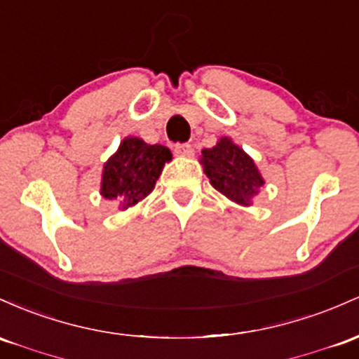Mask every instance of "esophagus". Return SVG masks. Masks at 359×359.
<instances>
[{
    "mask_svg": "<svg viewBox=\"0 0 359 359\" xmlns=\"http://www.w3.org/2000/svg\"><path fill=\"white\" fill-rule=\"evenodd\" d=\"M175 152L178 156H191L193 147H191V144H176Z\"/></svg>",
    "mask_w": 359,
    "mask_h": 359,
    "instance_id": "esophagus-1",
    "label": "esophagus"
}]
</instances>
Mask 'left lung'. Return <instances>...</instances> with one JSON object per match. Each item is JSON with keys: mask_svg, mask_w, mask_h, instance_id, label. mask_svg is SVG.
<instances>
[{"mask_svg": "<svg viewBox=\"0 0 359 359\" xmlns=\"http://www.w3.org/2000/svg\"><path fill=\"white\" fill-rule=\"evenodd\" d=\"M200 159L212 187L239 205H251L264 184L255 161L229 137H222L212 149H203Z\"/></svg>", "mask_w": 359, "mask_h": 359, "instance_id": "8db88e82", "label": "left lung"}]
</instances>
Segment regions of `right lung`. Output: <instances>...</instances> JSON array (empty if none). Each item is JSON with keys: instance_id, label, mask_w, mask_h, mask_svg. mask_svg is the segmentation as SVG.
<instances>
[{"instance_id": "obj_1", "label": "right lung", "mask_w": 359, "mask_h": 359, "mask_svg": "<svg viewBox=\"0 0 359 359\" xmlns=\"http://www.w3.org/2000/svg\"><path fill=\"white\" fill-rule=\"evenodd\" d=\"M171 151L159 144H146L139 137H127L118 151L104 163L102 196L115 200L120 208L139 203L154 190L164 164L171 161Z\"/></svg>"}]
</instances>
